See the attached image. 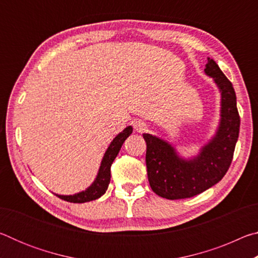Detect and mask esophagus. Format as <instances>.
I'll list each match as a JSON object with an SVG mask.
<instances>
[{
	"mask_svg": "<svg viewBox=\"0 0 258 258\" xmlns=\"http://www.w3.org/2000/svg\"><path fill=\"white\" fill-rule=\"evenodd\" d=\"M133 127L135 131H137V132H143V131H145L147 127V124L145 123V121L137 119L133 121Z\"/></svg>",
	"mask_w": 258,
	"mask_h": 258,
	"instance_id": "34e87169",
	"label": "esophagus"
}]
</instances>
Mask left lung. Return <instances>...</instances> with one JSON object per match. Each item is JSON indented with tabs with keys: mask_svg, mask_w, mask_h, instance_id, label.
<instances>
[{
	"mask_svg": "<svg viewBox=\"0 0 258 258\" xmlns=\"http://www.w3.org/2000/svg\"><path fill=\"white\" fill-rule=\"evenodd\" d=\"M205 74L220 90L221 118L215 135L200 148L198 155L183 158L168 141L143 134L148 180L152 191L166 199L190 198L206 191L223 178L233 158L240 117L232 83L211 58H207Z\"/></svg>",
	"mask_w": 258,
	"mask_h": 258,
	"instance_id": "1",
	"label": "left lung"
}]
</instances>
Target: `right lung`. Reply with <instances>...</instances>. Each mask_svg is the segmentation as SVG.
<instances>
[{"mask_svg": "<svg viewBox=\"0 0 258 258\" xmlns=\"http://www.w3.org/2000/svg\"><path fill=\"white\" fill-rule=\"evenodd\" d=\"M133 132L132 126H127V127L124 128L123 132H120L117 137L112 140L110 145L107 148L106 152H104L103 158L101 160V164H100L99 172L97 174V177L92 182L89 187H86L85 190L81 192H77L75 195H69V196H63V195H56V197L60 199L66 200L69 203H87L91 202V200H95L101 197L102 195L106 194L108 189L109 183H110V167L112 161L118 155L121 146L126 139H127L131 134Z\"/></svg>", "mask_w": 258, "mask_h": 258, "instance_id": "obj_1", "label": "right lung"}]
</instances>
